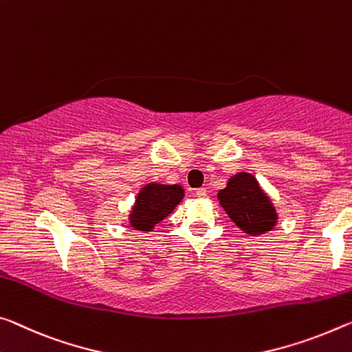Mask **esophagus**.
Masks as SVG:
<instances>
[{
	"label": "esophagus",
	"instance_id": "obj_1",
	"mask_svg": "<svg viewBox=\"0 0 352 352\" xmlns=\"http://www.w3.org/2000/svg\"><path fill=\"white\" fill-rule=\"evenodd\" d=\"M196 196H197V197H200V199L206 197V189H205V188H199L197 191H196Z\"/></svg>",
	"mask_w": 352,
	"mask_h": 352
}]
</instances>
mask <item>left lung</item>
<instances>
[{
	"label": "left lung",
	"instance_id": "1",
	"mask_svg": "<svg viewBox=\"0 0 352 352\" xmlns=\"http://www.w3.org/2000/svg\"><path fill=\"white\" fill-rule=\"evenodd\" d=\"M217 200L235 226L250 236L265 235L277 224L274 204L249 172L228 178L227 186L217 192Z\"/></svg>",
	"mask_w": 352,
	"mask_h": 352
}]
</instances>
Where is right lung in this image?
<instances>
[{
    "label": "right lung",
    "instance_id": "add662e5",
    "mask_svg": "<svg viewBox=\"0 0 352 352\" xmlns=\"http://www.w3.org/2000/svg\"><path fill=\"white\" fill-rule=\"evenodd\" d=\"M185 197V189L180 185L147 183L139 189L135 205L131 206L128 222L133 230L153 232L155 226L166 219L175 206Z\"/></svg>",
    "mask_w": 352,
    "mask_h": 352
}]
</instances>
